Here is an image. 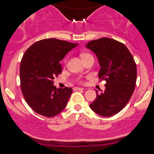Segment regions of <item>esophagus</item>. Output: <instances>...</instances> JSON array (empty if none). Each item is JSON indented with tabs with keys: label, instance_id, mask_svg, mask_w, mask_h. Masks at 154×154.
Returning a JSON list of instances; mask_svg holds the SVG:
<instances>
[{
	"label": "esophagus",
	"instance_id": "esophagus-1",
	"mask_svg": "<svg viewBox=\"0 0 154 154\" xmlns=\"http://www.w3.org/2000/svg\"><path fill=\"white\" fill-rule=\"evenodd\" d=\"M83 89H84L83 88H81V87H74V90H83Z\"/></svg>",
	"mask_w": 154,
	"mask_h": 154
}]
</instances>
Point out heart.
I'll return each instance as SVG.
<instances>
[{
	"label": "heart",
	"mask_w": 154,
	"mask_h": 154,
	"mask_svg": "<svg viewBox=\"0 0 154 154\" xmlns=\"http://www.w3.org/2000/svg\"><path fill=\"white\" fill-rule=\"evenodd\" d=\"M89 56H92L90 54H89V53H82V54H81V58H82V59H83V60L86 59V58L89 57ZM79 82H82V81H81V80H79Z\"/></svg>",
	"instance_id": "heart-1"
}]
</instances>
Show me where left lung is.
Here are the masks:
<instances>
[{"label":"left lung","mask_w":154,"mask_h":154,"mask_svg":"<svg viewBox=\"0 0 154 154\" xmlns=\"http://www.w3.org/2000/svg\"><path fill=\"white\" fill-rule=\"evenodd\" d=\"M95 53L99 62L98 77L105 80V89L89 104L94 112L102 117H111L123 110L135 90L136 64L129 50L122 43L102 37L91 41L86 46Z\"/></svg>","instance_id":"8db88e82"}]
</instances>
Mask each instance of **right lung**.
<instances>
[{"mask_svg":"<svg viewBox=\"0 0 154 154\" xmlns=\"http://www.w3.org/2000/svg\"><path fill=\"white\" fill-rule=\"evenodd\" d=\"M55 38L34 43L24 53L20 64V86L25 101L38 114L53 117L66 107L72 89H57L53 80L62 71L60 61L77 47Z\"/></svg>","mask_w":154,"mask_h":154,"instance_id":"1","label":"right lung"}]
</instances>
